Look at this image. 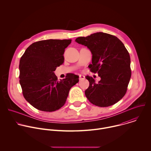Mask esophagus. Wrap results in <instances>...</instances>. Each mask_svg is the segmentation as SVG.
<instances>
[{
  "label": "esophagus",
  "mask_w": 151,
  "mask_h": 151,
  "mask_svg": "<svg viewBox=\"0 0 151 151\" xmlns=\"http://www.w3.org/2000/svg\"><path fill=\"white\" fill-rule=\"evenodd\" d=\"M85 78V76H83V75H79V80H80V81L83 80Z\"/></svg>",
  "instance_id": "1"
}]
</instances>
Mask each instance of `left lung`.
Segmentation results:
<instances>
[{
  "label": "left lung",
  "mask_w": 151,
  "mask_h": 151,
  "mask_svg": "<svg viewBox=\"0 0 151 151\" xmlns=\"http://www.w3.org/2000/svg\"><path fill=\"white\" fill-rule=\"evenodd\" d=\"M75 41L90 50L92 64L88 67L101 78L96 83L92 77H85L90 82L85 91L86 97L99 107L115 104L125 94L132 75L130 57L123 43L117 37L103 32L79 37Z\"/></svg>",
  "instance_id": "8db88e82"
}]
</instances>
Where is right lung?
<instances>
[{"label": "right lung", "instance_id": "right-lung-1", "mask_svg": "<svg viewBox=\"0 0 151 151\" xmlns=\"http://www.w3.org/2000/svg\"><path fill=\"white\" fill-rule=\"evenodd\" d=\"M71 39H48L33 43L21 57L19 83L25 99L36 109L53 112L65 104L79 76L69 73L58 81L54 74L64 62V52Z\"/></svg>", "mask_w": 151, "mask_h": 151}]
</instances>
